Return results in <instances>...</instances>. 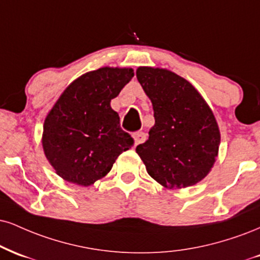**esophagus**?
I'll return each instance as SVG.
<instances>
[{"instance_id": "1", "label": "esophagus", "mask_w": 260, "mask_h": 260, "mask_svg": "<svg viewBox=\"0 0 260 260\" xmlns=\"http://www.w3.org/2000/svg\"><path fill=\"white\" fill-rule=\"evenodd\" d=\"M133 139H134V145H138V144L145 142L146 134L143 132H136L133 134Z\"/></svg>"}]
</instances>
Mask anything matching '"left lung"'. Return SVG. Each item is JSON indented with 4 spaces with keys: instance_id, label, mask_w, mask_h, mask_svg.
<instances>
[{
    "instance_id": "obj_1",
    "label": "left lung",
    "mask_w": 260,
    "mask_h": 260,
    "mask_svg": "<svg viewBox=\"0 0 260 260\" xmlns=\"http://www.w3.org/2000/svg\"><path fill=\"white\" fill-rule=\"evenodd\" d=\"M136 74L155 117L149 139L137 146V154L162 186L195 185L209 173L219 150L213 111L189 81L167 69L140 67Z\"/></svg>"
}]
</instances>
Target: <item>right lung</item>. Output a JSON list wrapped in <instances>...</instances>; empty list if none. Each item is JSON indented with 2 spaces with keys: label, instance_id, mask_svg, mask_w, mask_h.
Returning a JSON list of instances; mask_svg holds the SVG:
<instances>
[{
  "label": "right lung",
  "instance_id": "1",
  "mask_svg": "<svg viewBox=\"0 0 260 260\" xmlns=\"http://www.w3.org/2000/svg\"><path fill=\"white\" fill-rule=\"evenodd\" d=\"M133 76L129 68H100L75 80L59 96L45 120L42 146L62 179L92 185L133 145L110 106Z\"/></svg>",
  "mask_w": 260,
  "mask_h": 260
}]
</instances>
